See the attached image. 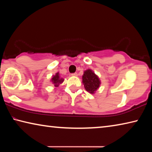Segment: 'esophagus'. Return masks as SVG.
Wrapping results in <instances>:
<instances>
[{
    "mask_svg": "<svg viewBox=\"0 0 152 152\" xmlns=\"http://www.w3.org/2000/svg\"><path fill=\"white\" fill-rule=\"evenodd\" d=\"M71 76H78V74H77V73H73V74H71Z\"/></svg>",
    "mask_w": 152,
    "mask_h": 152,
    "instance_id": "obj_1",
    "label": "esophagus"
}]
</instances>
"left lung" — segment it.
<instances>
[{
	"label": "left lung",
	"mask_w": 152,
	"mask_h": 152,
	"mask_svg": "<svg viewBox=\"0 0 152 152\" xmlns=\"http://www.w3.org/2000/svg\"><path fill=\"white\" fill-rule=\"evenodd\" d=\"M82 78L85 90L92 94L96 92L101 84L99 76L91 69H87L84 71Z\"/></svg>",
	"instance_id": "8db88e82"
}]
</instances>
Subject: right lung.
Returning <instances> with one entry per match:
<instances>
[{"mask_svg": "<svg viewBox=\"0 0 152 152\" xmlns=\"http://www.w3.org/2000/svg\"><path fill=\"white\" fill-rule=\"evenodd\" d=\"M64 81V79L60 76L59 72H58L57 73H56L55 75H53L52 78L51 79V82H52V84L54 85L55 87H58L61 84L63 83Z\"/></svg>", "mask_w": 152, "mask_h": 152, "instance_id": "1", "label": "right lung"}]
</instances>
